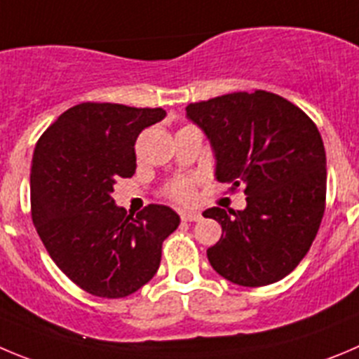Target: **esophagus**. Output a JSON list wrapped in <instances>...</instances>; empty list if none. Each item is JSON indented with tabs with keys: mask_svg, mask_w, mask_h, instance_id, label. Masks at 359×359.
<instances>
[{
	"mask_svg": "<svg viewBox=\"0 0 359 359\" xmlns=\"http://www.w3.org/2000/svg\"><path fill=\"white\" fill-rule=\"evenodd\" d=\"M180 219L186 221V223H193V221L202 219V214L200 212H182L180 214Z\"/></svg>",
	"mask_w": 359,
	"mask_h": 359,
	"instance_id": "1",
	"label": "esophagus"
}]
</instances>
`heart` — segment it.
<instances>
[{
	"mask_svg": "<svg viewBox=\"0 0 359 359\" xmlns=\"http://www.w3.org/2000/svg\"><path fill=\"white\" fill-rule=\"evenodd\" d=\"M168 195L173 200L180 203H189L191 200L195 198V182L189 179H180L175 180L172 186L168 187Z\"/></svg>",
	"mask_w": 359,
	"mask_h": 359,
	"instance_id": "obj_1",
	"label": "heart"
}]
</instances>
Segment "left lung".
<instances>
[{"label": "left lung", "mask_w": 359, "mask_h": 359, "mask_svg": "<svg viewBox=\"0 0 359 359\" xmlns=\"http://www.w3.org/2000/svg\"><path fill=\"white\" fill-rule=\"evenodd\" d=\"M212 147L219 182L244 186L246 209L210 207L221 225L207 250L217 274L262 287L292 273L316 239L326 202V152L317 126L276 93L237 92L189 104Z\"/></svg>", "instance_id": "left-lung-1"}]
</instances>
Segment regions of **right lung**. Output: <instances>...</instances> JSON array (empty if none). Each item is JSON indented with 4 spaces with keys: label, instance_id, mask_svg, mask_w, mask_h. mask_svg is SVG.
<instances>
[{
    "label": "right lung",
    "instance_id": "obj_1",
    "mask_svg": "<svg viewBox=\"0 0 359 359\" xmlns=\"http://www.w3.org/2000/svg\"><path fill=\"white\" fill-rule=\"evenodd\" d=\"M163 108L83 102L40 136L32 161L33 225L65 276L92 296L126 297L157 273L163 241L179 214L145 207L136 217L111 198L116 179L136 172L134 143Z\"/></svg>",
    "mask_w": 359,
    "mask_h": 359
}]
</instances>
